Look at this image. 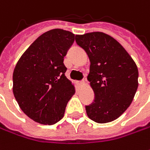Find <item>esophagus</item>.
<instances>
[{
    "mask_svg": "<svg viewBox=\"0 0 150 150\" xmlns=\"http://www.w3.org/2000/svg\"><path fill=\"white\" fill-rule=\"evenodd\" d=\"M77 84H78L79 86H83V85H85V80H81V81H78V82H77Z\"/></svg>",
    "mask_w": 150,
    "mask_h": 150,
    "instance_id": "1",
    "label": "esophagus"
}]
</instances>
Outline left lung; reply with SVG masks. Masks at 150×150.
<instances>
[{"mask_svg": "<svg viewBox=\"0 0 150 150\" xmlns=\"http://www.w3.org/2000/svg\"><path fill=\"white\" fill-rule=\"evenodd\" d=\"M75 41L91 61L87 80L95 100L85 106L87 115L100 124L113 121L128 109L136 93V64L121 45L107 34L76 35Z\"/></svg>", "mask_w": 150, "mask_h": 150, "instance_id": "8db88e82", "label": "left lung"}]
</instances>
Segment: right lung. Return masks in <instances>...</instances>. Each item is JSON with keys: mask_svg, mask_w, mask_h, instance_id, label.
<instances>
[{"mask_svg": "<svg viewBox=\"0 0 150 150\" xmlns=\"http://www.w3.org/2000/svg\"><path fill=\"white\" fill-rule=\"evenodd\" d=\"M75 35L54 29L40 35L21 55L13 72V94L34 121L51 125L65 114L75 86L65 75L64 57Z\"/></svg>", "mask_w": 150, "mask_h": 150, "instance_id": "1", "label": "right lung"}]
</instances>
